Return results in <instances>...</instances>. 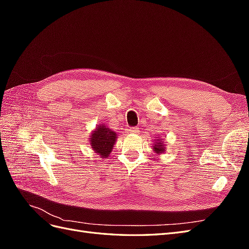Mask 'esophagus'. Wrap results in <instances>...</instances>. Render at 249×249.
<instances>
[{
    "instance_id": "esophagus-1",
    "label": "esophagus",
    "mask_w": 249,
    "mask_h": 249,
    "mask_svg": "<svg viewBox=\"0 0 249 249\" xmlns=\"http://www.w3.org/2000/svg\"><path fill=\"white\" fill-rule=\"evenodd\" d=\"M130 132L133 133V134H138L139 133V129L137 126H132L130 127Z\"/></svg>"
}]
</instances>
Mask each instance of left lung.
I'll list each match as a JSON object with an SVG mask.
<instances>
[{
  "instance_id": "8db88e82",
  "label": "left lung",
  "mask_w": 249,
  "mask_h": 249,
  "mask_svg": "<svg viewBox=\"0 0 249 249\" xmlns=\"http://www.w3.org/2000/svg\"><path fill=\"white\" fill-rule=\"evenodd\" d=\"M163 141H161L160 139L157 140V142H154V150L157 154H162L164 150V144Z\"/></svg>"
}]
</instances>
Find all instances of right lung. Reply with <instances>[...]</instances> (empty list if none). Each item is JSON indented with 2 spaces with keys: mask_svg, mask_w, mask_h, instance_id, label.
<instances>
[{
  "mask_svg": "<svg viewBox=\"0 0 249 249\" xmlns=\"http://www.w3.org/2000/svg\"><path fill=\"white\" fill-rule=\"evenodd\" d=\"M116 136L117 134L115 132L111 131L106 125L101 124L91 134L90 145L102 158H107L112 152L113 145L116 141Z\"/></svg>",
  "mask_w": 249,
  "mask_h": 249,
  "instance_id": "obj_1",
  "label": "right lung"
}]
</instances>
